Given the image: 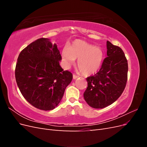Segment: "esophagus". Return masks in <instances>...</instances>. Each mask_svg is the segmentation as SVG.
<instances>
[{"label": "esophagus", "mask_w": 147, "mask_h": 147, "mask_svg": "<svg viewBox=\"0 0 147 147\" xmlns=\"http://www.w3.org/2000/svg\"><path fill=\"white\" fill-rule=\"evenodd\" d=\"M78 78V76H77V75H73V79L74 80H75Z\"/></svg>", "instance_id": "esophagus-1"}]
</instances>
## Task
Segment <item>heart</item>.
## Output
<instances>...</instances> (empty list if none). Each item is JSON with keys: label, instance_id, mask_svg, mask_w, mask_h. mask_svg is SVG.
Segmentation results:
<instances>
[{"label": "heart", "instance_id": "b5f03b06", "mask_svg": "<svg viewBox=\"0 0 147 147\" xmlns=\"http://www.w3.org/2000/svg\"><path fill=\"white\" fill-rule=\"evenodd\" d=\"M62 57L66 67L73 64L75 59L81 72L84 75L94 74L100 69L104 59V53L99 47L82 40H76L69 48L62 51Z\"/></svg>", "mask_w": 147, "mask_h": 147}]
</instances>
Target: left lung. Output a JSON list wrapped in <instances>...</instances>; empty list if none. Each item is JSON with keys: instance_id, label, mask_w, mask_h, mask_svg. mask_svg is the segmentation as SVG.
Instances as JSON below:
<instances>
[{"instance_id": "left-lung-1", "label": "left lung", "mask_w": 147, "mask_h": 147, "mask_svg": "<svg viewBox=\"0 0 147 147\" xmlns=\"http://www.w3.org/2000/svg\"><path fill=\"white\" fill-rule=\"evenodd\" d=\"M107 55L99 71L86 78L88 87L83 94L87 104L103 109L116 101L125 88L128 65L123 51L107 41Z\"/></svg>"}]
</instances>
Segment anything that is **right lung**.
I'll return each mask as SVG.
<instances>
[{
  "label": "right lung",
  "instance_id": "1",
  "mask_svg": "<svg viewBox=\"0 0 147 147\" xmlns=\"http://www.w3.org/2000/svg\"><path fill=\"white\" fill-rule=\"evenodd\" d=\"M56 44L41 38L21 51L15 69L17 85L29 104L43 110H51L63 98L72 74L64 70Z\"/></svg>",
  "mask_w": 147,
  "mask_h": 147
}]
</instances>
